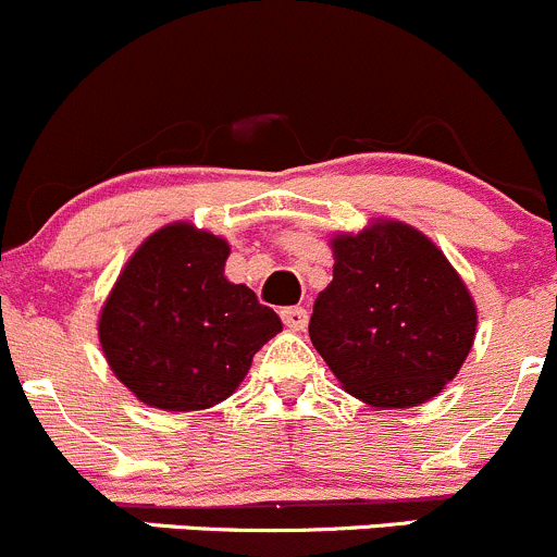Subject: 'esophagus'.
I'll list each match as a JSON object with an SVG mask.
<instances>
[{
	"label": "esophagus",
	"mask_w": 557,
	"mask_h": 557,
	"mask_svg": "<svg viewBox=\"0 0 557 557\" xmlns=\"http://www.w3.org/2000/svg\"><path fill=\"white\" fill-rule=\"evenodd\" d=\"M280 318H283V323L288 325L290 331H305L310 314H307L305 307H285V310L280 312Z\"/></svg>",
	"instance_id": "34e87169"
}]
</instances>
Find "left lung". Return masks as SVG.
Instances as JSON below:
<instances>
[{
  "mask_svg": "<svg viewBox=\"0 0 557 557\" xmlns=\"http://www.w3.org/2000/svg\"><path fill=\"white\" fill-rule=\"evenodd\" d=\"M334 280L310 339L342 387L372 407H418L463 367L476 307L445 252L418 228L377 221L336 234Z\"/></svg>",
  "mask_w": 557,
  "mask_h": 557,
  "instance_id": "8db88e82",
  "label": "left lung"
}]
</instances>
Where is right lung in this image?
<instances>
[{
	"label": "right lung",
	"mask_w": 557,
	"mask_h": 557,
	"mask_svg": "<svg viewBox=\"0 0 557 557\" xmlns=\"http://www.w3.org/2000/svg\"><path fill=\"white\" fill-rule=\"evenodd\" d=\"M228 243L170 223L137 247L99 314L112 374L148 407L194 412L237 391L283 331L247 285L228 283Z\"/></svg>",
	"instance_id": "1"
}]
</instances>
